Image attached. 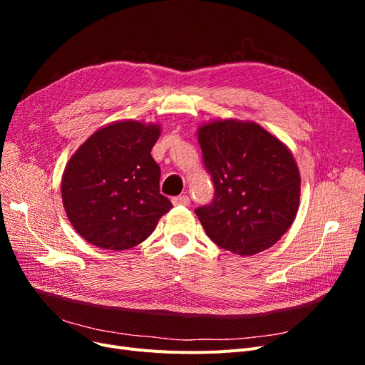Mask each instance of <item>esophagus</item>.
Listing matches in <instances>:
<instances>
[{"label":"esophagus","mask_w":365,"mask_h":365,"mask_svg":"<svg viewBox=\"0 0 365 365\" xmlns=\"http://www.w3.org/2000/svg\"><path fill=\"white\" fill-rule=\"evenodd\" d=\"M173 205H189L190 204V197L185 196V195H181V196H175L172 200Z\"/></svg>","instance_id":"34e87169"}]
</instances>
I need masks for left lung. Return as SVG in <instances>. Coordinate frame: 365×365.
I'll return each mask as SVG.
<instances>
[{
    "instance_id": "obj_1",
    "label": "left lung",
    "mask_w": 365,
    "mask_h": 365,
    "mask_svg": "<svg viewBox=\"0 0 365 365\" xmlns=\"http://www.w3.org/2000/svg\"><path fill=\"white\" fill-rule=\"evenodd\" d=\"M215 200L195 210L207 236L239 256L268 250L292 225L300 172L289 148L254 121L213 120L197 128Z\"/></svg>"
}]
</instances>
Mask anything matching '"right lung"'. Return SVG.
<instances>
[{
  "instance_id": "obj_1",
  "label": "right lung",
  "mask_w": 365,
  "mask_h": 365,
  "mask_svg": "<svg viewBox=\"0 0 365 365\" xmlns=\"http://www.w3.org/2000/svg\"><path fill=\"white\" fill-rule=\"evenodd\" d=\"M158 123L113 121L97 129L68 160L61 193L73 228L91 245L137 247L172 208L160 193V165L150 150Z\"/></svg>"
}]
</instances>
